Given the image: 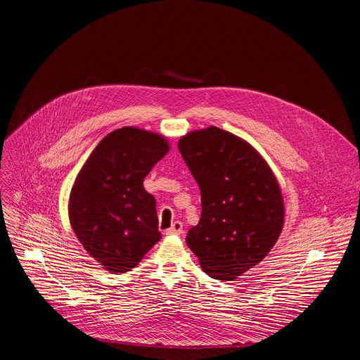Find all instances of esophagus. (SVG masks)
Wrapping results in <instances>:
<instances>
[{"label":"esophagus","mask_w":360,"mask_h":360,"mask_svg":"<svg viewBox=\"0 0 360 360\" xmlns=\"http://www.w3.org/2000/svg\"><path fill=\"white\" fill-rule=\"evenodd\" d=\"M184 231V226L181 221H174L169 229H166V235H181Z\"/></svg>","instance_id":"34e87169"}]
</instances>
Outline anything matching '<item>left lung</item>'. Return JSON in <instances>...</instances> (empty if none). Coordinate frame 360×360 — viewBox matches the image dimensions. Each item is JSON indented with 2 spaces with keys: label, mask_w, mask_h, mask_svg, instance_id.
<instances>
[{
  "label": "left lung",
  "mask_w": 360,
  "mask_h": 360,
  "mask_svg": "<svg viewBox=\"0 0 360 360\" xmlns=\"http://www.w3.org/2000/svg\"><path fill=\"white\" fill-rule=\"evenodd\" d=\"M178 148L201 191L188 248L210 277L235 280L267 257L283 231L278 181L248 141L217 127L188 132Z\"/></svg>",
  "instance_id": "left-lung-1"
}]
</instances>
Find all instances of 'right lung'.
Segmentation results:
<instances>
[{
    "label": "right lung",
    "mask_w": 360,
    "mask_h": 360,
    "mask_svg": "<svg viewBox=\"0 0 360 360\" xmlns=\"http://www.w3.org/2000/svg\"><path fill=\"white\" fill-rule=\"evenodd\" d=\"M167 151L162 134L122 127L94 147L74 181L71 228L87 254L113 274L131 271L162 238L156 200L143 182Z\"/></svg>",
    "instance_id": "right-lung-1"
}]
</instances>
